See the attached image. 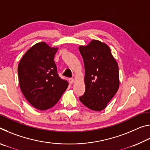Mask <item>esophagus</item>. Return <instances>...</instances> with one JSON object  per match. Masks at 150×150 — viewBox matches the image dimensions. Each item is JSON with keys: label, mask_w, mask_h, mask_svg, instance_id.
I'll return each mask as SVG.
<instances>
[{"label": "esophagus", "mask_w": 150, "mask_h": 150, "mask_svg": "<svg viewBox=\"0 0 150 150\" xmlns=\"http://www.w3.org/2000/svg\"><path fill=\"white\" fill-rule=\"evenodd\" d=\"M69 81L70 84H73V83H74V79H73V78H69Z\"/></svg>", "instance_id": "1"}]
</instances>
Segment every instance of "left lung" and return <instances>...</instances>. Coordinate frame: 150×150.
<instances>
[{
    "instance_id": "obj_1",
    "label": "left lung",
    "mask_w": 150,
    "mask_h": 150,
    "mask_svg": "<svg viewBox=\"0 0 150 150\" xmlns=\"http://www.w3.org/2000/svg\"><path fill=\"white\" fill-rule=\"evenodd\" d=\"M85 65V92L83 105L95 111L105 109L119 88L118 65L105 43L93 40L79 47Z\"/></svg>"
}]
</instances>
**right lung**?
<instances>
[{
    "mask_svg": "<svg viewBox=\"0 0 150 150\" xmlns=\"http://www.w3.org/2000/svg\"><path fill=\"white\" fill-rule=\"evenodd\" d=\"M58 48L40 42L27 51L18 66L20 87L30 104L38 110L54 106L68 87L58 75L54 56Z\"/></svg>",
    "mask_w": 150,
    "mask_h": 150,
    "instance_id": "1",
    "label": "right lung"
}]
</instances>
